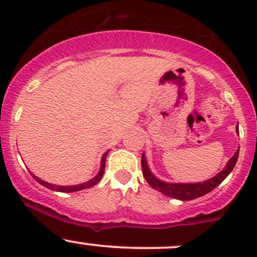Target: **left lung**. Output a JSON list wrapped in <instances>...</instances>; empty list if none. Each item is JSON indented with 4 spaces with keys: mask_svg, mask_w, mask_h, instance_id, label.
<instances>
[{
    "mask_svg": "<svg viewBox=\"0 0 257 257\" xmlns=\"http://www.w3.org/2000/svg\"><path fill=\"white\" fill-rule=\"evenodd\" d=\"M239 133V132H237ZM237 158H239V150L234 154V157L229 160V163L226 164L225 169L222 172H220L219 174L215 175L212 179L204 181V183H195V184H170V183H164V181H160L159 179H157L154 175L150 173L149 168L147 165V160H145L144 154L142 155V169H143V175L145 180L148 181L150 186L153 189H157L158 191L163 193L164 195L170 196V198L178 199V200H193V199L200 198V196L205 195V194L210 193L211 190H214L219 184H221L224 181V179L231 173V170L234 169L235 164L237 162Z\"/></svg>",
    "mask_w": 257,
    "mask_h": 257,
    "instance_id": "8db88e82",
    "label": "left lung"
}]
</instances>
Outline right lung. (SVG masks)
<instances>
[{
	"label": "right lung",
	"mask_w": 257,
	"mask_h": 257,
	"mask_svg": "<svg viewBox=\"0 0 257 257\" xmlns=\"http://www.w3.org/2000/svg\"><path fill=\"white\" fill-rule=\"evenodd\" d=\"M107 153H104V155H103L102 158V164H100V170L99 173H98V175L95 178H93L92 180L87 181V183H83V184H79V185H72V186H58V185H53V184H49V183H46V181L41 180L40 178L35 177V175L31 173V175H32L33 178H35V180L37 181V183H40L41 185L46 186V188L48 189H52V190H56V191H61V193H72V191H78V190H83V189H87V188H92V186H94L95 184H98L100 181V179H102L103 174H104V168H105V159H107Z\"/></svg>",
	"instance_id": "right-lung-1"
}]
</instances>
